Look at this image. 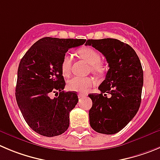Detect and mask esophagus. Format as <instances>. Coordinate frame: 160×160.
Returning <instances> with one entry per match:
<instances>
[{
    "label": "esophagus",
    "mask_w": 160,
    "mask_h": 160,
    "mask_svg": "<svg viewBox=\"0 0 160 160\" xmlns=\"http://www.w3.org/2000/svg\"><path fill=\"white\" fill-rule=\"evenodd\" d=\"M87 96V95H85V94H81V93H80L78 95V97L80 98H85V97Z\"/></svg>",
    "instance_id": "esophagus-1"
}]
</instances>
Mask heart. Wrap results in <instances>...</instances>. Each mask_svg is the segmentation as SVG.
Wrapping results in <instances>:
<instances>
[{
  "instance_id": "obj_1",
  "label": "heart",
  "mask_w": 160,
  "mask_h": 160,
  "mask_svg": "<svg viewBox=\"0 0 160 160\" xmlns=\"http://www.w3.org/2000/svg\"><path fill=\"white\" fill-rule=\"evenodd\" d=\"M79 55L83 59L87 61L92 66L91 69L93 72H99V64L101 62V56L98 51L92 47H83L79 50ZM72 56L69 53H65L61 63V70L64 76H68L71 71ZM93 81L89 77H74L67 82V88L72 92H84L92 87Z\"/></svg>"
}]
</instances>
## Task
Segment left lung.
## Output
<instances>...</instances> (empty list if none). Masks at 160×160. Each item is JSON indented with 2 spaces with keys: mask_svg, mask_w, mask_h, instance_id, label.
<instances>
[{
  "mask_svg": "<svg viewBox=\"0 0 160 160\" xmlns=\"http://www.w3.org/2000/svg\"><path fill=\"white\" fill-rule=\"evenodd\" d=\"M85 45L101 52L110 67L98 87L100 94L88 95L91 127L99 133H117L140 108L144 83L141 61L129 45L115 38L88 39Z\"/></svg>",
  "mask_w": 160,
  "mask_h": 160,
  "instance_id": "1",
  "label": "left lung"
}]
</instances>
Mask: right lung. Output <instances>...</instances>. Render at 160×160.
<instances>
[{
    "label": "right lung",
    "instance_id": "1",
    "mask_svg": "<svg viewBox=\"0 0 160 160\" xmlns=\"http://www.w3.org/2000/svg\"><path fill=\"white\" fill-rule=\"evenodd\" d=\"M85 41L45 37L31 46L19 62L16 102L28 125L40 135H61L69 126V113L78 102V96L76 92L63 91L65 82L61 63L70 48ZM51 93L57 96L50 98Z\"/></svg>",
    "mask_w": 160,
    "mask_h": 160
}]
</instances>
